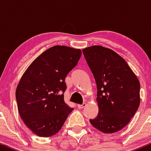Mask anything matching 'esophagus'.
Segmentation results:
<instances>
[{"mask_svg": "<svg viewBox=\"0 0 151 151\" xmlns=\"http://www.w3.org/2000/svg\"><path fill=\"white\" fill-rule=\"evenodd\" d=\"M85 106H86V104L85 103H83L82 104H78L77 106H78V108H79V109H81L84 108V107H85Z\"/></svg>", "mask_w": 151, "mask_h": 151, "instance_id": "34e87169", "label": "esophagus"}]
</instances>
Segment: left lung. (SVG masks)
Here are the masks:
<instances>
[{
    "label": "left lung",
    "mask_w": 151,
    "mask_h": 151,
    "mask_svg": "<svg viewBox=\"0 0 151 151\" xmlns=\"http://www.w3.org/2000/svg\"><path fill=\"white\" fill-rule=\"evenodd\" d=\"M82 51L97 88L99 113L90 123L104 133L117 132L129 124L139 107V81L114 50L93 45Z\"/></svg>",
    "instance_id": "8db88e82"
}]
</instances>
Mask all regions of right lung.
<instances>
[{
    "label": "right lung",
    "instance_id": "right-lung-1",
    "mask_svg": "<svg viewBox=\"0 0 151 151\" xmlns=\"http://www.w3.org/2000/svg\"><path fill=\"white\" fill-rule=\"evenodd\" d=\"M81 55L79 49L53 46L38 56L22 76L15 91L19 114L37 136L56 134L73 111L64 100L65 78Z\"/></svg>",
    "mask_w": 151,
    "mask_h": 151
}]
</instances>
